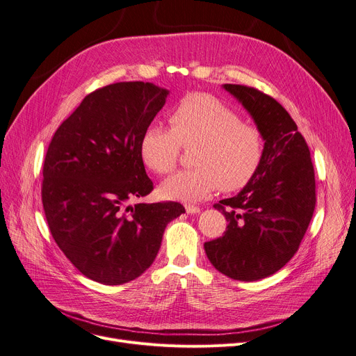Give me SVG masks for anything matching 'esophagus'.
Masks as SVG:
<instances>
[{
    "label": "esophagus",
    "mask_w": 356,
    "mask_h": 356,
    "mask_svg": "<svg viewBox=\"0 0 356 356\" xmlns=\"http://www.w3.org/2000/svg\"><path fill=\"white\" fill-rule=\"evenodd\" d=\"M186 212H188V215H196L200 212V208L195 207V204H186Z\"/></svg>",
    "instance_id": "34e87169"
}]
</instances>
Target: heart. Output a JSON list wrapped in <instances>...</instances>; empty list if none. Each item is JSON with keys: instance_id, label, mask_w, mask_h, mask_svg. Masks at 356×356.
Masks as SVG:
<instances>
[{"instance_id": "b5f03b06", "label": "heart", "mask_w": 356, "mask_h": 356, "mask_svg": "<svg viewBox=\"0 0 356 356\" xmlns=\"http://www.w3.org/2000/svg\"><path fill=\"white\" fill-rule=\"evenodd\" d=\"M172 128L153 122L144 128L138 152L147 168L165 175L177 164L180 145H196L191 170H181L160 186L165 199L197 202L213 192L239 191L254 179L264 157L261 131L218 98L193 93L170 114Z\"/></svg>"}]
</instances>
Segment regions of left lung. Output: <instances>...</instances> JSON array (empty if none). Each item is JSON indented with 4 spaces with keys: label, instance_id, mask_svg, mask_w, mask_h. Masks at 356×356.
Masks as SVG:
<instances>
[{
    "label": "left lung",
    "instance_id": "1",
    "mask_svg": "<svg viewBox=\"0 0 356 356\" xmlns=\"http://www.w3.org/2000/svg\"><path fill=\"white\" fill-rule=\"evenodd\" d=\"M222 88L245 108L264 138V157L254 179L213 208L227 232L204 242L212 266L239 282H255L283 268L307 231L316 204L310 149L289 112L254 88Z\"/></svg>",
    "mask_w": 356,
    "mask_h": 356
}]
</instances>
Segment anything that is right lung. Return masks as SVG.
<instances>
[{"label":"right lung","mask_w":356,"mask_h":356,"mask_svg":"<svg viewBox=\"0 0 356 356\" xmlns=\"http://www.w3.org/2000/svg\"><path fill=\"white\" fill-rule=\"evenodd\" d=\"M168 89L112 83L89 93L56 131L43 165L42 200L56 244L85 277L118 286L153 264L177 202L136 203L153 191L141 161L143 131Z\"/></svg>","instance_id":"right-lung-1"}]
</instances>
